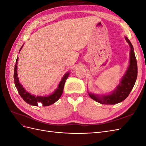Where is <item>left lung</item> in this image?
I'll return each instance as SVG.
<instances>
[{
    "instance_id": "left-lung-1",
    "label": "left lung",
    "mask_w": 146,
    "mask_h": 146,
    "mask_svg": "<svg viewBox=\"0 0 146 146\" xmlns=\"http://www.w3.org/2000/svg\"><path fill=\"white\" fill-rule=\"evenodd\" d=\"M126 41L130 46V65L127 69L125 74L122 77L120 85H119L116 89L111 94L98 96L90 94V98L98 102L105 105H114L124 100L133 89L138 75V66L135 55L134 49L129 39L125 37Z\"/></svg>"
}]
</instances>
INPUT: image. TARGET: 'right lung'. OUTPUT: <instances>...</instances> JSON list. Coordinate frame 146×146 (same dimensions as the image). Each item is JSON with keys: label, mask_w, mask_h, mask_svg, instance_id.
<instances>
[{"label": "right lung", "mask_w": 146, "mask_h": 146, "mask_svg": "<svg viewBox=\"0 0 146 146\" xmlns=\"http://www.w3.org/2000/svg\"><path fill=\"white\" fill-rule=\"evenodd\" d=\"M21 47L20 50H21ZM19 50V51H20ZM17 61H18V57H17L16 61V64L15 66V70H14V80H15V85L16 88H17V90L18 91L19 95L23 99L27 102V104L33 105V106H38L39 104H41V105L43 107H47V106H49L53 104H54L55 102L58 100L62 94L63 90H64V86L66 82V79L68 78L69 73L66 74L63 77L62 80H61L60 83H59V85L56 90L52 94L46 96V97H41V96H35L34 95H32L31 94L29 93L28 92L26 91L23 86L21 85L19 83L18 77H17Z\"/></svg>", "instance_id": "1"}]
</instances>
